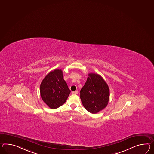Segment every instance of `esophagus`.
<instances>
[{"label": "esophagus", "mask_w": 154, "mask_h": 154, "mask_svg": "<svg viewBox=\"0 0 154 154\" xmlns=\"http://www.w3.org/2000/svg\"><path fill=\"white\" fill-rule=\"evenodd\" d=\"M72 94H79V92H78V91H73V92H72Z\"/></svg>", "instance_id": "1"}]
</instances>
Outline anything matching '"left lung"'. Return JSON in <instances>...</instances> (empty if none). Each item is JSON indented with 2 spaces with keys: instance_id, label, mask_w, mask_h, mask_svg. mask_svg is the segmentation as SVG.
I'll list each match as a JSON object with an SVG mask.
<instances>
[{
  "instance_id": "obj_1",
  "label": "left lung",
  "mask_w": 154,
  "mask_h": 154,
  "mask_svg": "<svg viewBox=\"0 0 154 154\" xmlns=\"http://www.w3.org/2000/svg\"><path fill=\"white\" fill-rule=\"evenodd\" d=\"M82 89L80 98L84 107L91 113H97L105 109L109 103V90L101 76L89 73Z\"/></svg>"
}]
</instances>
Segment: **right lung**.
Here are the masks:
<instances>
[{"mask_svg": "<svg viewBox=\"0 0 154 154\" xmlns=\"http://www.w3.org/2000/svg\"><path fill=\"white\" fill-rule=\"evenodd\" d=\"M70 92L63 79V72L59 69L49 72L40 86L42 99L52 109H57L64 104Z\"/></svg>", "mask_w": 154, "mask_h": 154, "instance_id": "1", "label": "right lung"}]
</instances>
